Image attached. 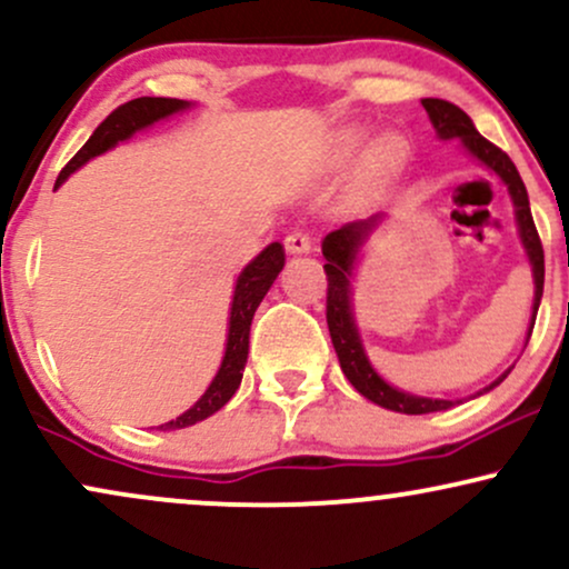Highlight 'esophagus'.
<instances>
[{
	"label": "esophagus",
	"instance_id": "34e87169",
	"mask_svg": "<svg viewBox=\"0 0 569 569\" xmlns=\"http://www.w3.org/2000/svg\"><path fill=\"white\" fill-rule=\"evenodd\" d=\"M286 251H289V253H310L312 251L310 238H307L305 232H291L289 238H286Z\"/></svg>",
	"mask_w": 569,
	"mask_h": 569
}]
</instances>
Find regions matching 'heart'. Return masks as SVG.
<instances>
[{"instance_id":"obj_1","label":"heart","mask_w":569,"mask_h":569,"mask_svg":"<svg viewBox=\"0 0 569 569\" xmlns=\"http://www.w3.org/2000/svg\"><path fill=\"white\" fill-rule=\"evenodd\" d=\"M358 141H361V133H358V130H348V133L339 136L335 152H331V162H335V166H339V162L348 160L350 154L356 152ZM401 158H403V143H401V139H398V136L385 133L375 143H371V147L367 149V154H363L361 176L367 181L382 179V176H388L390 171H393L398 162H401Z\"/></svg>"}]
</instances>
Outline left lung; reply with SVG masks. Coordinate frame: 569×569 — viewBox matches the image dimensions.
I'll return each instance as SVG.
<instances>
[{"instance_id": "left-lung-1", "label": "left lung", "mask_w": 569, "mask_h": 569, "mask_svg": "<svg viewBox=\"0 0 569 569\" xmlns=\"http://www.w3.org/2000/svg\"><path fill=\"white\" fill-rule=\"evenodd\" d=\"M422 107L430 117V126H433L436 136L441 141H457L466 149L471 158L485 166L489 173H495L502 184L508 187L513 202V217H516V232H519L521 248H525L527 259L532 267V283H535V297H532V316H530V329H527V339L532 335L535 316H538L540 299H543V246H540L538 230H535L532 211H530V198H527V187L521 181L519 171L502 149L489 143L485 136L479 133L473 126V120L462 112L455 103L441 101V98H422ZM385 221V213H371L367 219H356L342 224L339 230H331L323 238V257H326V276H329V297H326V323H329L331 345H335L339 367H342L345 377H348L352 388L358 390L363 398H369L377 407L401 411V415H430V411H443L449 407L462 403L449 401V398H430V396H415L409 390L396 388L390 385L380 371L371 363L367 348H363L361 329H358L356 310H352V278H356L358 262H361L363 246L369 243V238L375 234L377 227ZM513 367H508L498 380H492L487 388L476 390V396H485L492 388L506 380L511 375Z\"/></svg>"}]
</instances>
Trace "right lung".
<instances>
[{
  "label": "right lung",
  "mask_w": 569,
  "mask_h": 569,
  "mask_svg": "<svg viewBox=\"0 0 569 569\" xmlns=\"http://www.w3.org/2000/svg\"><path fill=\"white\" fill-rule=\"evenodd\" d=\"M189 107H192V103L181 101V98H152V96L133 98V101L122 103V107L114 109V112L93 130V136L84 141V147L74 154V158H71V162L63 168L61 176H58L56 187H61L71 173L80 171L84 162L98 158V154L109 152V149H114L117 143L133 139L139 130L152 128L154 122L168 120V117L179 112H187ZM283 264H286L283 246L270 243L262 253H257V257L240 270L238 280H234L230 318H227L224 356H221L217 375H213V380L206 388V393H202L198 401L184 411V415H179L171 422H162V426H158L160 430H179V428L194 426V422L217 415V411L234 396V390L240 388V380H243V369L248 361V337H251L253 312H257V307L262 305V299L267 297V291H270V286L276 283L278 272L283 270Z\"/></svg>",
  "instance_id": "obj_1"
}]
</instances>
